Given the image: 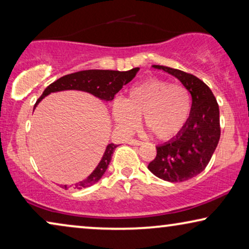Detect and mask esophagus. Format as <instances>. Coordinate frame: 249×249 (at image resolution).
Returning <instances> with one entry per match:
<instances>
[{"label":"esophagus","mask_w":249,"mask_h":249,"mask_svg":"<svg viewBox=\"0 0 249 249\" xmlns=\"http://www.w3.org/2000/svg\"><path fill=\"white\" fill-rule=\"evenodd\" d=\"M129 144L130 145H135V146H139V145H142V142H141V141H138V139H135V138H131V139H129Z\"/></svg>","instance_id":"1"}]
</instances>
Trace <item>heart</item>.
I'll return each mask as SVG.
<instances>
[{
	"label": "heart",
	"instance_id": "heart-1",
	"mask_svg": "<svg viewBox=\"0 0 249 249\" xmlns=\"http://www.w3.org/2000/svg\"><path fill=\"white\" fill-rule=\"evenodd\" d=\"M190 111L189 90L159 78L134 85L125 100L117 98L112 105L114 121L122 130L131 132L142 117L145 127L161 141L175 138L182 131Z\"/></svg>",
	"mask_w": 249,
	"mask_h": 249
}]
</instances>
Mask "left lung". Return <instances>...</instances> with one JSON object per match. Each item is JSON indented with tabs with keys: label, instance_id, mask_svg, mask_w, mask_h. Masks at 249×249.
Segmentation results:
<instances>
[{
	"label": "left lung",
	"instance_id": "left-lung-1",
	"mask_svg": "<svg viewBox=\"0 0 249 249\" xmlns=\"http://www.w3.org/2000/svg\"><path fill=\"white\" fill-rule=\"evenodd\" d=\"M176 77L192 95L188 121L178 136L156 146L148 170L169 182L189 180L204 171L221 135L219 105L209 86L193 74L163 66H152Z\"/></svg>",
	"mask_w": 249,
	"mask_h": 249
}]
</instances>
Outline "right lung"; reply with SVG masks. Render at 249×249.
Listing matches in <instances>:
<instances>
[{
	"instance_id": "1",
	"label": "right lung",
	"mask_w": 249,
	"mask_h": 249,
	"mask_svg": "<svg viewBox=\"0 0 249 249\" xmlns=\"http://www.w3.org/2000/svg\"><path fill=\"white\" fill-rule=\"evenodd\" d=\"M138 71L139 68H134V69L128 71L85 70L67 74V76L61 77L60 79H57L46 87V89L43 91L42 96L36 102L34 108L47 95L63 90L86 91V93L94 95V96L98 97L102 101L111 102L114 98V95L121 89L122 86H124V85L130 83L134 79ZM117 147L118 145L108 144L105 148V152L102 156L100 163H98L94 171L86 179L77 182L74 185V188L83 189L96 183L107 170V166L110 164L112 159V154H113L114 149ZM61 187L68 189L67 185H61Z\"/></svg>"
}]
</instances>
